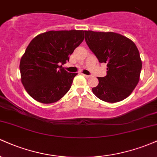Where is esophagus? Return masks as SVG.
<instances>
[{
	"label": "esophagus",
	"mask_w": 157,
	"mask_h": 157,
	"mask_svg": "<svg viewBox=\"0 0 157 157\" xmlns=\"http://www.w3.org/2000/svg\"><path fill=\"white\" fill-rule=\"evenodd\" d=\"M82 75H83V76L86 77V78H89V77H90V75H84V74H82Z\"/></svg>",
	"instance_id": "esophagus-1"
}]
</instances>
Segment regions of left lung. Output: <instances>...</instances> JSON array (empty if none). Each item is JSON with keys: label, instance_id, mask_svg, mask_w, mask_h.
Segmentation results:
<instances>
[{"label": "left lung", "instance_id": "1", "mask_svg": "<svg viewBox=\"0 0 157 157\" xmlns=\"http://www.w3.org/2000/svg\"><path fill=\"white\" fill-rule=\"evenodd\" d=\"M84 32L90 50L108 67L106 76L97 77L99 84L93 93L108 102L125 100L140 80L142 61L137 47L130 39L114 32Z\"/></svg>", "mask_w": 157, "mask_h": 157}]
</instances>
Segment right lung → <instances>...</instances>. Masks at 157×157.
<instances>
[{
	"mask_svg": "<svg viewBox=\"0 0 157 157\" xmlns=\"http://www.w3.org/2000/svg\"><path fill=\"white\" fill-rule=\"evenodd\" d=\"M84 40V31H49L36 36L21 59V82L27 93L42 103L58 101L68 92L77 73L62 65Z\"/></svg>",
	"mask_w": 157,
	"mask_h": 157,
	"instance_id": "add662e5",
	"label": "right lung"
}]
</instances>
